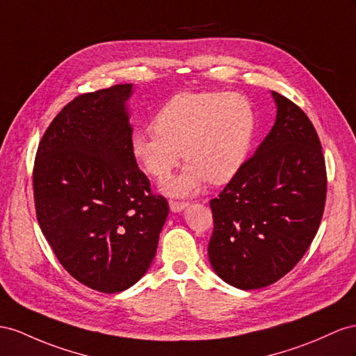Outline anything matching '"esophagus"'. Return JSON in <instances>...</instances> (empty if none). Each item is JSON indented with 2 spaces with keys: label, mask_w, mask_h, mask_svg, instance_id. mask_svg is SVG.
I'll return each mask as SVG.
<instances>
[{
  "label": "esophagus",
  "mask_w": 356,
  "mask_h": 356,
  "mask_svg": "<svg viewBox=\"0 0 356 356\" xmlns=\"http://www.w3.org/2000/svg\"><path fill=\"white\" fill-rule=\"evenodd\" d=\"M188 206L186 202H177V200H170V207L172 212H180Z\"/></svg>",
  "instance_id": "obj_1"
}]
</instances>
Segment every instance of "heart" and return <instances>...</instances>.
<instances>
[{"label":"heart","mask_w":356,"mask_h":356,"mask_svg":"<svg viewBox=\"0 0 356 356\" xmlns=\"http://www.w3.org/2000/svg\"><path fill=\"white\" fill-rule=\"evenodd\" d=\"M153 127L134 135V156L150 176L163 181L185 154L189 163L165 189L186 195L207 179L225 184L241 170L256 132V113L241 95L188 91L161 108Z\"/></svg>","instance_id":"heart-1"}]
</instances>
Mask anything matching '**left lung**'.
<instances>
[{"label": "left lung", "instance_id": "8db88e82", "mask_svg": "<svg viewBox=\"0 0 356 356\" xmlns=\"http://www.w3.org/2000/svg\"><path fill=\"white\" fill-rule=\"evenodd\" d=\"M277 120L256 153L211 200L209 260L229 284H273L304 257L321 225L326 165L307 114L272 91Z\"/></svg>", "mask_w": 356, "mask_h": 356}]
</instances>
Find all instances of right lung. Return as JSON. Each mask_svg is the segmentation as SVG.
Here are the masks:
<instances>
[{"instance_id": "right-lung-1", "label": "right lung", "mask_w": 356, "mask_h": 356, "mask_svg": "<svg viewBox=\"0 0 356 356\" xmlns=\"http://www.w3.org/2000/svg\"><path fill=\"white\" fill-rule=\"evenodd\" d=\"M131 91L117 84L70 100L44 131L33 168L43 236L72 277L102 293L144 275L168 216L132 153Z\"/></svg>"}]
</instances>
